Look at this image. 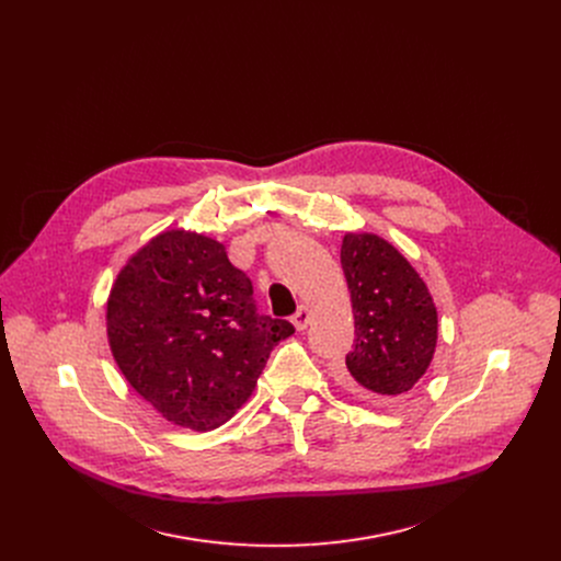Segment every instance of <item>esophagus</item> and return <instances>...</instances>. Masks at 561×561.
Returning a JSON list of instances; mask_svg holds the SVG:
<instances>
[{"mask_svg":"<svg viewBox=\"0 0 561 561\" xmlns=\"http://www.w3.org/2000/svg\"><path fill=\"white\" fill-rule=\"evenodd\" d=\"M311 309L309 307H299L297 309V313L293 316V324H295V329L297 331H304V329H307L309 324H311Z\"/></svg>","mask_w":561,"mask_h":561,"instance_id":"obj_1","label":"esophagus"}]
</instances>
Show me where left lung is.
Returning <instances> with one entry per match:
<instances>
[{"instance_id":"1","label":"left lung","mask_w":561,"mask_h":561,"mask_svg":"<svg viewBox=\"0 0 561 561\" xmlns=\"http://www.w3.org/2000/svg\"><path fill=\"white\" fill-rule=\"evenodd\" d=\"M340 262L355 320L346 353L353 387L382 398L412 391L430 369L438 337L427 284L398 248L371 232H346Z\"/></svg>"}]
</instances>
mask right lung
<instances>
[{"label": "right lung", "mask_w": 561, "mask_h": 561, "mask_svg": "<svg viewBox=\"0 0 561 561\" xmlns=\"http://www.w3.org/2000/svg\"><path fill=\"white\" fill-rule=\"evenodd\" d=\"M293 333L257 313L224 243L187 230H165L131 254L107 299L118 369L165 421L194 432L230 421Z\"/></svg>", "instance_id": "right-lung-1"}]
</instances>
